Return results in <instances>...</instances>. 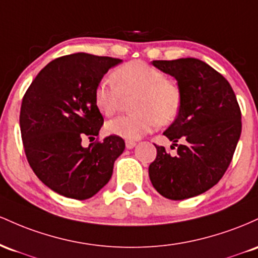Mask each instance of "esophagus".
<instances>
[{
  "instance_id": "1",
  "label": "esophagus",
  "mask_w": 258,
  "mask_h": 258,
  "mask_svg": "<svg viewBox=\"0 0 258 258\" xmlns=\"http://www.w3.org/2000/svg\"><path fill=\"white\" fill-rule=\"evenodd\" d=\"M135 145H137V143H135V141H133V140H126L125 141V146H126V149H133V147L135 146Z\"/></svg>"
}]
</instances>
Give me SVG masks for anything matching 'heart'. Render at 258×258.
<instances>
[{
	"mask_svg": "<svg viewBox=\"0 0 258 258\" xmlns=\"http://www.w3.org/2000/svg\"><path fill=\"white\" fill-rule=\"evenodd\" d=\"M112 83L102 80L94 91V102L98 111L112 117L120 111L124 98L135 96V114L120 115L109 120L106 130L109 134L137 140L160 125L173 123L183 106V92L179 84L166 78L158 68L144 60H130L115 68Z\"/></svg>",
	"mask_w": 258,
	"mask_h": 258,
	"instance_id": "b5f03b06",
	"label": "heart"
}]
</instances>
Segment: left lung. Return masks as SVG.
I'll return each mask as SVG.
<instances>
[{
    "instance_id": "left-lung-1",
    "label": "left lung",
    "mask_w": 258,
    "mask_h": 258,
    "mask_svg": "<svg viewBox=\"0 0 258 258\" xmlns=\"http://www.w3.org/2000/svg\"><path fill=\"white\" fill-rule=\"evenodd\" d=\"M152 64L174 77L183 92L178 118L166 132L175 144L185 141L170 156L156 145L150 180L169 200H185L207 191L227 172L241 134V111L230 84L207 63L196 58L153 60ZM173 147V146H172Z\"/></svg>"
}]
</instances>
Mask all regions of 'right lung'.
I'll return each mask as SVG.
<instances>
[{"label": "right lung", "instance_id": "right-lung-1", "mask_svg": "<svg viewBox=\"0 0 258 258\" xmlns=\"http://www.w3.org/2000/svg\"><path fill=\"white\" fill-rule=\"evenodd\" d=\"M120 62L89 53L58 57L40 71L23 96L19 124L29 166L59 195L92 198L108 183L124 151L125 143L117 135L82 146L84 138L94 140L103 125L95 88Z\"/></svg>", "mask_w": 258, "mask_h": 258}]
</instances>
